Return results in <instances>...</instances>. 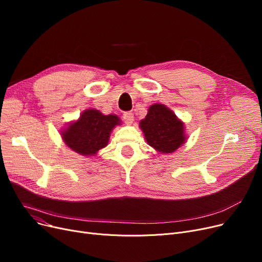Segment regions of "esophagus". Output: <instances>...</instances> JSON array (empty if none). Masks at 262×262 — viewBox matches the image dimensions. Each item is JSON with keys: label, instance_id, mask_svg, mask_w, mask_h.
<instances>
[{"label": "esophagus", "instance_id": "esophagus-1", "mask_svg": "<svg viewBox=\"0 0 262 262\" xmlns=\"http://www.w3.org/2000/svg\"><path fill=\"white\" fill-rule=\"evenodd\" d=\"M123 120H124V122H125L126 124H132L133 121H134V114L130 113V112L124 113L123 114Z\"/></svg>", "mask_w": 262, "mask_h": 262}]
</instances>
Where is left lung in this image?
Here are the masks:
<instances>
[{"label": "left lung", "mask_w": 262, "mask_h": 262, "mask_svg": "<svg viewBox=\"0 0 262 262\" xmlns=\"http://www.w3.org/2000/svg\"><path fill=\"white\" fill-rule=\"evenodd\" d=\"M140 127L147 143L161 153H172L186 141L183 122L161 104L148 108Z\"/></svg>", "instance_id": "1"}]
</instances>
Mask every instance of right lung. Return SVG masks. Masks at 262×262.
<instances>
[{
    "label": "right lung",
    "instance_id": "add662e5",
    "mask_svg": "<svg viewBox=\"0 0 262 262\" xmlns=\"http://www.w3.org/2000/svg\"><path fill=\"white\" fill-rule=\"evenodd\" d=\"M118 124L120 119L117 116H104L99 110L88 109L62 132V139L74 152L92 156L107 145L109 135Z\"/></svg>",
    "mask_w": 262,
    "mask_h": 262
}]
</instances>
